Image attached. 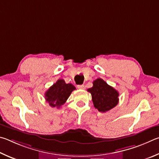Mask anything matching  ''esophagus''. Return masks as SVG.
Masks as SVG:
<instances>
[{
    "instance_id": "obj_1",
    "label": "esophagus",
    "mask_w": 159,
    "mask_h": 159,
    "mask_svg": "<svg viewBox=\"0 0 159 159\" xmlns=\"http://www.w3.org/2000/svg\"><path fill=\"white\" fill-rule=\"evenodd\" d=\"M77 88L80 89H84L85 87L84 84H80V85H77Z\"/></svg>"
}]
</instances>
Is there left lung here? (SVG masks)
<instances>
[{
	"instance_id": "8db88e82",
	"label": "left lung",
	"mask_w": 159,
	"mask_h": 159,
	"mask_svg": "<svg viewBox=\"0 0 159 159\" xmlns=\"http://www.w3.org/2000/svg\"><path fill=\"white\" fill-rule=\"evenodd\" d=\"M87 91L91 93L94 107L99 112H107L118 104L119 92L101 78L94 80L93 87Z\"/></svg>"
}]
</instances>
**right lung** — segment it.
<instances>
[{"instance_id": "1", "label": "right lung", "mask_w": 159, "mask_h": 159, "mask_svg": "<svg viewBox=\"0 0 159 159\" xmlns=\"http://www.w3.org/2000/svg\"><path fill=\"white\" fill-rule=\"evenodd\" d=\"M75 89L72 84H66L63 80H58L45 92L46 101L51 107L59 108L65 103Z\"/></svg>"}]
</instances>
